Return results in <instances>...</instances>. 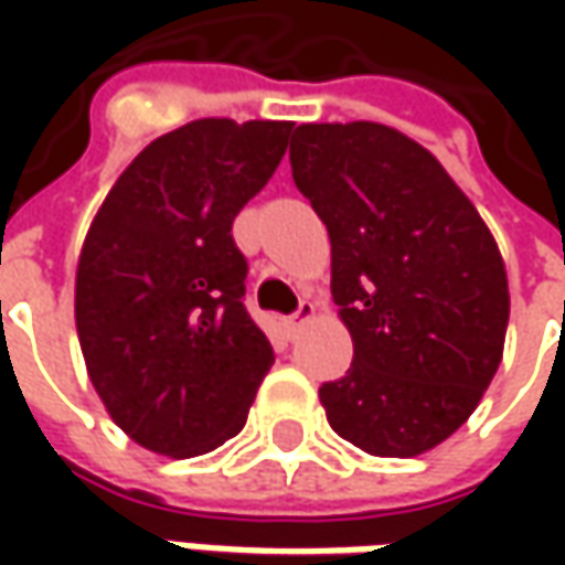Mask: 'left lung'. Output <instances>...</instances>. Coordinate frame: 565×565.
Masks as SVG:
<instances>
[{
    "instance_id": "8db88e82",
    "label": "left lung",
    "mask_w": 565,
    "mask_h": 565,
    "mask_svg": "<svg viewBox=\"0 0 565 565\" xmlns=\"http://www.w3.org/2000/svg\"><path fill=\"white\" fill-rule=\"evenodd\" d=\"M298 128L198 119L147 143L77 257L75 327L109 418L143 449L194 459L232 440L273 367L232 242Z\"/></svg>"
}]
</instances>
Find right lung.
I'll return each mask as SVG.
<instances>
[{"instance_id": "obj_1", "label": "right lung", "mask_w": 565, "mask_h": 565, "mask_svg": "<svg viewBox=\"0 0 565 565\" xmlns=\"http://www.w3.org/2000/svg\"><path fill=\"white\" fill-rule=\"evenodd\" d=\"M295 188L330 235V289L352 337L320 402L342 440L412 459L452 437L503 359L500 248L422 143L371 121L301 125Z\"/></svg>"}]
</instances>
